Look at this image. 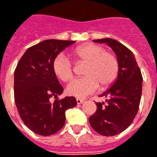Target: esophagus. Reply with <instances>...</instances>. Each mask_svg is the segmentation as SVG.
<instances>
[{
  "instance_id": "obj_1",
  "label": "esophagus",
  "mask_w": 157,
  "mask_h": 157,
  "mask_svg": "<svg viewBox=\"0 0 157 157\" xmlns=\"http://www.w3.org/2000/svg\"><path fill=\"white\" fill-rule=\"evenodd\" d=\"M83 102H84L83 100H81V99H76V103L79 104V105H80V104H82Z\"/></svg>"
}]
</instances>
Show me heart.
<instances>
[{
  "label": "heart",
  "instance_id": "obj_1",
  "mask_svg": "<svg viewBox=\"0 0 157 157\" xmlns=\"http://www.w3.org/2000/svg\"><path fill=\"white\" fill-rule=\"evenodd\" d=\"M76 60L86 62L83 70L85 76L70 82L66 91L68 94L76 98H85L99 88L113 82L119 73V63L114 54L95 44H85L76 47L71 52ZM52 70L56 77L68 82L73 76V68L70 59L59 54L52 63Z\"/></svg>",
  "mask_w": 157,
  "mask_h": 157
}]
</instances>
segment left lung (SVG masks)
<instances>
[{
  "instance_id": "1",
  "label": "left lung",
  "mask_w": 157,
  "mask_h": 157,
  "mask_svg": "<svg viewBox=\"0 0 157 157\" xmlns=\"http://www.w3.org/2000/svg\"><path fill=\"white\" fill-rule=\"evenodd\" d=\"M105 43L115 52L119 73L114 83L100 96L105 102H96V112L89 117L93 129L102 136H115L132 123L139 108L143 77L136 58L127 47L113 38L94 39Z\"/></svg>"
}]
</instances>
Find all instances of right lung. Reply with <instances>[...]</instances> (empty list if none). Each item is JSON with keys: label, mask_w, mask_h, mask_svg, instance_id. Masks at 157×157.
Masks as SVG:
<instances>
[{"label": "right lung", "mask_w": 157, "mask_h": 157, "mask_svg": "<svg viewBox=\"0 0 157 157\" xmlns=\"http://www.w3.org/2000/svg\"><path fill=\"white\" fill-rule=\"evenodd\" d=\"M75 41L47 39L28 48L14 71V100L20 118L34 133L50 136L65 124V112L77 105L75 98H50L62 94V87L52 70L59 53Z\"/></svg>", "instance_id": "obj_1"}]
</instances>
